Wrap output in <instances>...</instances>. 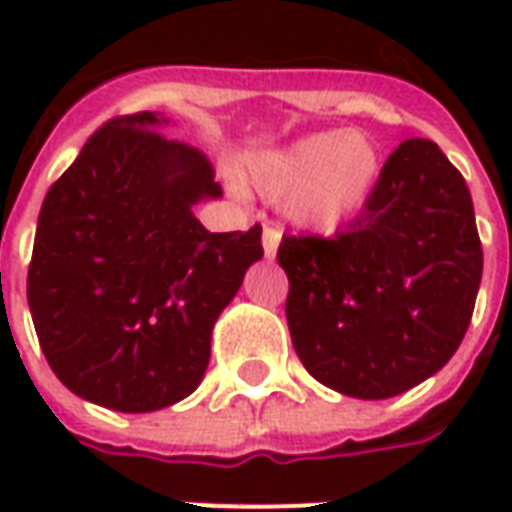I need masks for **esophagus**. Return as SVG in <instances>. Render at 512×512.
Instances as JSON below:
<instances>
[{"mask_svg": "<svg viewBox=\"0 0 512 512\" xmlns=\"http://www.w3.org/2000/svg\"><path fill=\"white\" fill-rule=\"evenodd\" d=\"M279 238H282V235H279L277 227H266V230H263V252H266L268 260H274V257H277Z\"/></svg>", "mask_w": 512, "mask_h": 512, "instance_id": "esophagus-1", "label": "esophagus"}]
</instances>
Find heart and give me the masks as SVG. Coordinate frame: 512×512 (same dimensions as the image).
<instances>
[{"label":"heart","mask_w":512,"mask_h":512,"mask_svg":"<svg viewBox=\"0 0 512 512\" xmlns=\"http://www.w3.org/2000/svg\"><path fill=\"white\" fill-rule=\"evenodd\" d=\"M384 169L378 145L362 131H321L257 153L246 178L266 200H285L288 219L310 233H334L362 211Z\"/></svg>","instance_id":"heart-1"}]
</instances>
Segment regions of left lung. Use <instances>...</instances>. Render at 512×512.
<instances>
[{"mask_svg": "<svg viewBox=\"0 0 512 512\" xmlns=\"http://www.w3.org/2000/svg\"><path fill=\"white\" fill-rule=\"evenodd\" d=\"M288 329L315 381L384 400L439 373L469 329L483 246L469 186L430 139L386 158L354 224L285 235Z\"/></svg>", "mask_w": 512, "mask_h": 512, "instance_id": "left-lung-1", "label": "left lung"}]
</instances>
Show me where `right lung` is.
I'll return each instance as SVG.
<instances>
[{"instance_id": "1", "label": "right lung", "mask_w": 512, "mask_h": 512, "mask_svg": "<svg viewBox=\"0 0 512 512\" xmlns=\"http://www.w3.org/2000/svg\"><path fill=\"white\" fill-rule=\"evenodd\" d=\"M156 112L95 131L43 200L27 274L40 348L73 395L145 414L200 386L211 332L260 233H208L194 205L219 197L211 161L167 139Z\"/></svg>"}]
</instances>
